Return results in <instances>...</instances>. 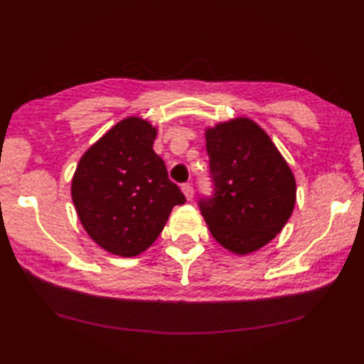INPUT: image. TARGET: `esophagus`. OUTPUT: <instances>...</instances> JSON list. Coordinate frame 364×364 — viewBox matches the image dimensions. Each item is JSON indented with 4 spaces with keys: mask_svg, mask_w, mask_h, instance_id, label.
Returning a JSON list of instances; mask_svg holds the SVG:
<instances>
[{
    "mask_svg": "<svg viewBox=\"0 0 364 364\" xmlns=\"http://www.w3.org/2000/svg\"><path fill=\"white\" fill-rule=\"evenodd\" d=\"M181 192L184 193V196H186L187 200H192V199H193L195 192H193L192 184H183V186H181Z\"/></svg>",
    "mask_w": 364,
    "mask_h": 364,
    "instance_id": "34e87169",
    "label": "esophagus"
}]
</instances>
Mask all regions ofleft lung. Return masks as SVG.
Here are the masks:
<instances>
[{"instance_id": "obj_1", "label": "left lung", "mask_w": 364, "mask_h": 364, "mask_svg": "<svg viewBox=\"0 0 364 364\" xmlns=\"http://www.w3.org/2000/svg\"><path fill=\"white\" fill-rule=\"evenodd\" d=\"M214 195L199 208L213 238L245 256L269 244L296 203V180L260 126L240 116L205 128Z\"/></svg>"}]
</instances>
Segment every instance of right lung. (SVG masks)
<instances>
[{"label": "right lung", "instance_id": "obj_1", "mask_svg": "<svg viewBox=\"0 0 364 364\" xmlns=\"http://www.w3.org/2000/svg\"><path fill=\"white\" fill-rule=\"evenodd\" d=\"M157 128L129 116L80 157L71 198L89 238L109 255L135 257L164 230L176 205L186 202L153 150Z\"/></svg>", "mask_w": 364, "mask_h": 364}]
</instances>
